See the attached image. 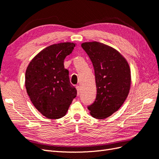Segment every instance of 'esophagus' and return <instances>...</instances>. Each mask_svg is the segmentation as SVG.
I'll list each match as a JSON object with an SVG mask.
<instances>
[{"label": "esophagus", "instance_id": "esophagus-1", "mask_svg": "<svg viewBox=\"0 0 159 159\" xmlns=\"http://www.w3.org/2000/svg\"><path fill=\"white\" fill-rule=\"evenodd\" d=\"M76 90H77V94H78V96H79L80 93V87L79 85H77L76 87Z\"/></svg>", "mask_w": 159, "mask_h": 159}]
</instances>
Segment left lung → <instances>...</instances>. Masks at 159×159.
Masks as SVG:
<instances>
[{
	"label": "left lung",
	"mask_w": 159,
	"mask_h": 159,
	"mask_svg": "<svg viewBox=\"0 0 159 159\" xmlns=\"http://www.w3.org/2000/svg\"><path fill=\"white\" fill-rule=\"evenodd\" d=\"M81 46L92 62L97 89L96 98L88 109L93 117L105 119L126 99L131 85L130 67L126 59L109 46L91 42Z\"/></svg>",
	"instance_id": "left-lung-1"
}]
</instances>
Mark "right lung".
<instances>
[{
  "label": "right lung",
  "mask_w": 159,
  "mask_h": 159,
  "mask_svg": "<svg viewBox=\"0 0 159 159\" xmlns=\"http://www.w3.org/2000/svg\"><path fill=\"white\" fill-rule=\"evenodd\" d=\"M76 43L61 42L40 51L26 68L25 87L33 105L48 119L66 116L77 91L70 82L64 59Z\"/></svg>",
  "instance_id": "right-lung-1"
}]
</instances>
